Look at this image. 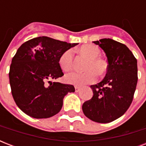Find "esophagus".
Wrapping results in <instances>:
<instances>
[{
	"label": "esophagus",
	"instance_id": "34e87169",
	"mask_svg": "<svg viewBox=\"0 0 146 146\" xmlns=\"http://www.w3.org/2000/svg\"><path fill=\"white\" fill-rule=\"evenodd\" d=\"M80 89H81V88L80 87H78V86H75V91L76 92H78L80 91Z\"/></svg>",
	"mask_w": 146,
	"mask_h": 146
}]
</instances>
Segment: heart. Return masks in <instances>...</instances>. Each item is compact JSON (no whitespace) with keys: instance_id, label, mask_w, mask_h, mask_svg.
Instances as JSON below:
<instances>
[{"instance_id":"heart-1","label":"heart","mask_w":146,"mask_h":146,"mask_svg":"<svg viewBox=\"0 0 146 146\" xmlns=\"http://www.w3.org/2000/svg\"><path fill=\"white\" fill-rule=\"evenodd\" d=\"M80 52L89 58L85 72H71L65 76V81L67 83L76 86H82L96 81L97 73L104 74L108 70V63L99 57L101 51L95 44H83L79 48ZM73 51L72 49L65 50L59 58V65L64 71H69L73 66Z\"/></svg>"}]
</instances>
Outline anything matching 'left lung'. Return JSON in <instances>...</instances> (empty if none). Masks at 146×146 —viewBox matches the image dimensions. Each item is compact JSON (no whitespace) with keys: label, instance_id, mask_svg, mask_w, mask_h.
Returning a JSON list of instances; mask_svg holds the SVG:
<instances>
[{"label":"left lung","instance_id":"obj_1","mask_svg":"<svg viewBox=\"0 0 146 146\" xmlns=\"http://www.w3.org/2000/svg\"><path fill=\"white\" fill-rule=\"evenodd\" d=\"M108 59L104 80L91 86L93 96L82 104V111L92 121L110 123L124 114L130 106L138 81L137 60L125 44L111 38L93 42Z\"/></svg>","mask_w":146,"mask_h":146}]
</instances>
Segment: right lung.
I'll use <instances>...</instances> for the list:
<instances>
[{
    "label": "right lung",
    "instance_id": "1",
    "mask_svg": "<svg viewBox=\"0 0 146 146\" xmlns=\"http://www.w3.org/2000/svg\"><path fill=\"white\" fill-rule=\"evenodd\" d=\"M76 44L42 36L29 40L18 48L10 64L9 79L13 98L22 111L37 119L59 113L64 96L75 92V88L49 80L64 76L60 57Z\"/></svg>",
    "mask_w": 146,
    "mask_h": 146
}]
</instances>
